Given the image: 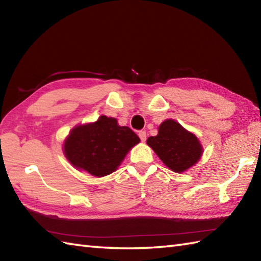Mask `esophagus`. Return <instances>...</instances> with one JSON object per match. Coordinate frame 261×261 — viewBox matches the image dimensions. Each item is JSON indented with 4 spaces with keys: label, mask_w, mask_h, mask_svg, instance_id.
<instances>
[{
    "label": "esophagus",
    "mask_w": 261,
    "mask_h": 261,
    "mask_svg": "<svg viewBox=\"0 0 261 261\" xmlns=\"http://www.w3.org/2000/svg\"><path fill=\"white\" fill-rule=\"evenodd\" d=\"M139 138L141 139V141H146L147 139V135H146V131H139Z\"/></svg>",
    "instance_id": "1"
}]
</instances>
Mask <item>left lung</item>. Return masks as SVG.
<instances>
[{
  "label": "left lung",
  "instance_id": "obj_1",
  "mask_svg": "<svg viewBox=\"0 0 261 261\" xmlns=\"http://www.w3.org/2000/svg\"><path fill=\"white\" fill-rule=\"evenodd\" d=\"M147 145L175 173L192 167L202 156V146L197 138L174 120L164 121L159 125L158 135L149 137Z\"/></svg>",
  "mask_w": 261,
  "mask_h": 261
}]
</instances>
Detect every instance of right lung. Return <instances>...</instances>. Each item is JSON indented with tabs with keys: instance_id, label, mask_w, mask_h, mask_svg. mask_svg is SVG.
<instances>
[{
	"instance_id": "1",
	"label": "right lung",
	"mask_w": 261,
	"mask_h": 261,
	"mask_svg": "<svg viewBox=\"0 0 261 261\" xmlns=\"http://www.w3.org/2000/svg\"><path fill=\"white\" fill-rule=\"evenodd\" d=\"M139 141L130 127L120 126L115 119L102 115L94 123L74 127L65 141L64 152L76 168L103 177L113 173Z\"/></svg>"
}]
</instances>
